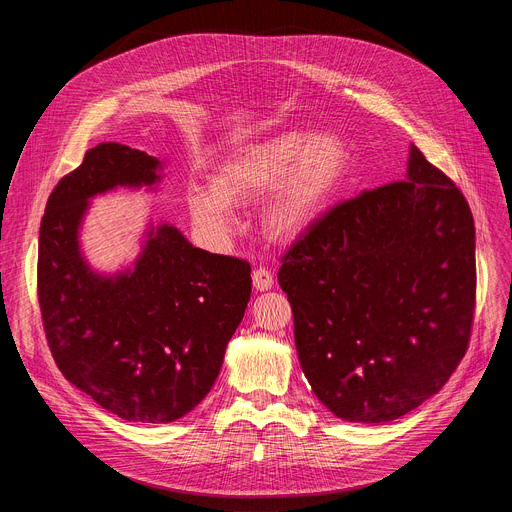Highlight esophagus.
Returning a JSON list of instances; mask_svg holds the SVG:
<instances>
[{"label":"esophagus","mask_w":512,"mask_h":512,"mask_svg":"<svg viewBox=\"0 0 512 512\" xmlns=\"http://www.w3.org/2000/svg\"><path fill=\"white\" fill-rule=\"evenodd\" d=\"M253 286L257 290H270L274 286V276L267 267H257L253 272Z\"/></svg>","instance_id":"34e87169"}]
</instances>
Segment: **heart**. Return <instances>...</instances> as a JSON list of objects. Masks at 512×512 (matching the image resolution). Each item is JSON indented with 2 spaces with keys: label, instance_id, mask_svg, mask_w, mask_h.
Returning a JSON list of instances; mask_svg holds the SVG:
<instances>
[{
  "label": "heart",
  "instance_id": "heart-1",
  "mask_svg": "<svg viewBox=\"0 0 512 512\" xmlns=\"http://www.w3.org/2000/svg\"><path fill=\"white\" fill-rule=\"evenodd\" d=\"M351 153L336 134L286 130L234 151L211 176V186L188 188L195 222L226 232L234 207L265 196L263 230L274 240L299 238L342 191Z\"/></svg>",
  "mask_w": 512,
  "mask_h": 512
}]
</instances>
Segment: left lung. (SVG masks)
Returning <instances> with one entry per match:
<instances>
[{"label":"left lung","instance_id":"8db88e82","mask_svg":"<svg viewBox=\"0 0 512 512\" xmlns=\"http://www.w3.org/2000/svg\"><path fill=\"white\" fill-rule=\"evenodd\" d=\"M280 261L303 373L336 417L407 415L465 357L477 288L473 213L415 145L405 180L334 205Z\"/></svg>","mask_w":512,"mask_h":512}]
</instances>
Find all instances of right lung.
<instances>
[{
	"mask_svg": "<svg viewBox=\"0 0 512 512\" xmlns=\"http://www.w3.org/2000/svg\"><path fill=\"white\" fill-rule=\"evenodd\" d=\"M159 161L99 143L53 188L39 230L37 299L64 378L110 413L170 423L191 413L222 369L251 297L247 259L195 249L174 226L149 234L134 272L95 276L78 253L87 199L153 184Z\"/></svg>",
	"mask_w": 512,
	"mask_h": 512,
	"instance_id": "obj_1",
	"label": "right lung"
}]
</instances>
